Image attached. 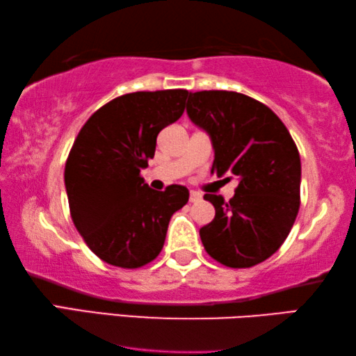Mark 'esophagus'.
I'll use <instances>...</instances> for the list:
<instances>
[{
    "instance_id": "1",
    "label": "esophagus",
    "mask_w": 356,
    "mask_h": 356,
    "mask_svg": "<svg viewBox=\"0 0 356 356\" xmlns=\"http://www.w3.org/2000/svg\"><path fill=\"white\" fill-rule=\"evenodd\" d=\"M200 200H202V194H199V192H195V191H191L189 202L191 203H195V202H200Z\"/></svg>"
}]
</instances>
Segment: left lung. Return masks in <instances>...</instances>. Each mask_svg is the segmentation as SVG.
I'll return each instance as SVG.
<instances>
[{"instance_id": "1", "label": "left lung", "mask_w": 356, "mask_h": 356, "mask_svg": "<svg viewBox=\"0 0 356 356\" xmlns=\"http://www.w3.org/2000/svg\"><path fill=\"white\" fill-rule=\"evenodd\" d=\"M186 110L211 137V173L240 179L229 202L222 195L203 197L216 209L211 222L200 229L203 246L225 266L261 264L282 246L298 214V148L270 107L241 92H189Z\"/></svg>"}]
</instances>
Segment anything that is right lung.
Returning a JSON list of instances; mask_svg holds the SVG:
<instances>
[{
  "mask_svg": "<svg viewBox=\"0 0 356 356\" xmlns=\"http://www.w3.org/2000/svg\"><path fill=\"white\" fill-rule=\"evenodd\" d=\"M188 90L137 91L115 97L81 127L64 168L75 229L108 265L140 268L162 250L168 222L189 200L184 186L153 191L140 177L156 138L183 115Z\"/></svg>",
  "mask_w": 356,
  "mask_h": 356,
  "instance_id": "1",
  "label": "right lung"
}]
</instances>
